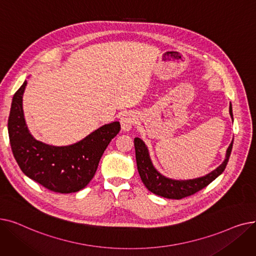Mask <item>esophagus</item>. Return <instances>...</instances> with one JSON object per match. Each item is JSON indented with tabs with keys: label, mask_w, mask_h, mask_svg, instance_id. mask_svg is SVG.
<instances>
[{
	"label": "esophagus",
	"mask_w": 256,
	"mask_h": 256,
	"mask_svg": "<svg viewBox=\"0 0 256 256\" xmlns=\"http://www.w3.org/2000/svg\"><path fill=\"white\" fill-rule=\"evenodd\" d=\"M136 121V115L132 112H126L120 117V124L121 130L124 132H130L132 130V126H134Z\"/></svg>",
	"instance_id": "obj_1"
}]
</instances>
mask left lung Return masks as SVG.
Segmentation results:
<instances>
[{
	"label": "left lung",
	"mask_w": 256,
	"mask_h": 256,
	"mask_svg": "<svg viewBox=\"0 0 256 256\" xmlns=\"http://www.w3.org/2000/svg\"><path fill=\"white\" fill-rule=\"evenodd\" d=\"M230 114L234 121L232 104L230 106ZM134 143H135L137 168L144 186L156 195L169 199H182L202 190L204 188L208 186L220 174H222V172L226 168L228 160H230L234 141L228 146L225 154V160L219 167H217L204 176L193 180H172L164 176L163 174H160L154 168L150 156L148 148H147V146L145 145L143 140L137 137L134 140Z\"/></svg>",
	"instance_id": "obj_1"
}]
</instances>
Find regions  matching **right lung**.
<instances>
[{"instance_id":"1","label":"right lung","mask_w":256,"mask_h":256,"mask_svg":"<svg viewBox=\"0 0 256 256\" xmlns=\"http://www.w3.org/2000/svg\"><path fill=\"white\" fill-rule=\"evenodd\" d=\"M26 83V80L13 96L8 119L11 150L20 168L52 192L67 194L84 189L96 174L106 146L119 132L120 124H104L72 145L54 146L38 141L30 134L24 116Z\"/></svg>"}]
</instances>
